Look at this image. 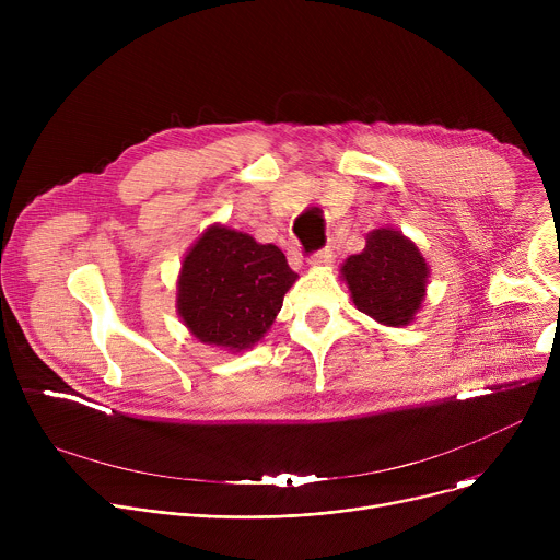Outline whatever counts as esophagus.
Returning <instances> with one entry per match:
<instances>
[{
    "label": "esophagus",
    "instance_id": "34e87169",
    "mask_svg": "<svg viewBox=\"0 0 560 560\" xmlns=\"http://www.w3.org/2000/svg\"><path fill=\"white\" fill-rule=\"evenodd\" d=\"M332 259H335L332 250H330V248H322V250H316V253L310 257V264H312V266H330Z\"/></svg>",
    "mask_w": 560,
    "mask_h": 560
}]
</instances>
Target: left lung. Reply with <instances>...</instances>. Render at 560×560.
Instances as JSON below:
<instances>
[{
  "label": "left lung",
  "instance_id": "left-lung-1",
  "mask_svg": "<svg viewBox=\"0 0 560 560\" xmlns=\"http://www.w3.org/2000/svg\"><path fill=\"white\" fill-rule=\"evenodd\" d=\"M357 310L374 322L401 328L415 322L425 299L430 268L415 242L394 228L368 234L365 248L341 266Z\"/></svg>",
  "mask_w": 560,
  "mask_h": 560
}]
</instances>
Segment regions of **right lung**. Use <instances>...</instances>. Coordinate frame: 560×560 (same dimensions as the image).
<instances>
[{
	"mask_svg": "<svg viewBox=\"0 0 560 560\" xmlns=\"http://www.w3.org/2000/svg\"><path fill=\"white\" fill-rule=\"evenodd\" d=\"M296 279L277 246L214 223L184 257L177 312L201 343L244 352L270 330Z\"/></svg>",
	"mask_w": 560,
	"mask_h": 560,
	"instance_id": "obj_1",
	"label": "right lung"
}]
</instances>
